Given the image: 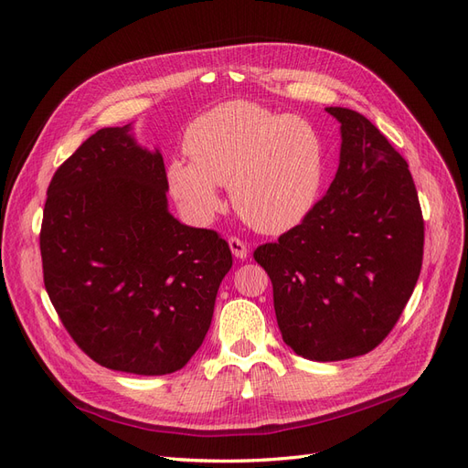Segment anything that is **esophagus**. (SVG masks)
Returning <instances> with one entry per match:
<instances>
[{
	"label": "esophagus",
	"mask_w": 468,
	"mask_h": 468,
	"mask_svg": "<svg viewBox=\"0 0 468 468\" xmlns=\"http://www.w3.org/2000/svg\"><path fill=\"white\" fill-rule=\"evenodd\" d=\"M229 246H230L232 256L238 258V260H246V258L250 256V250H248V246L242 242V239L230 238V239H229Z\"/></svg>",
	"instance_id": "1"
}]
</instances>
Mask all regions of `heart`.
Segmentation results:
<instances>
[{"instance_id": "heart-1", "label": "heart", "mask_w": 468, "mask_h": 468, "mask_svg": "<svg viewBox=\"0 0 468 468\" xmlns=\"http://www.w3.org/2000/svg\"><path fill=\"white\" fill-rule=\"evenodd\" d=\"M186 148L193 160L169 162L167 183L197 224H208L220 212L218 186H230L238 215L265 234L291 230L320 197L324 143L304 117L226 101L191 122Z\"/></svg>"}]
</instances>
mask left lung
<instances>
[{
  "label": "left lung",
  "mask_w": 468,
  "mask_h": 468,
  "mask_svg": "<svg viewBox=\"0 0 468 468\" xmlns=\"http://www.w3.org/2000/svg\"><path fill=\"white\" fill-rule=\"evenodd\" d=\"M342 124L335 177L304 220L253 258L273 282L279 330L296 356H365L414 292L423 218L412 174L361 112L325 107Z\"/></svg>",
  "instance_id": "obj_1"
}]
</instances>
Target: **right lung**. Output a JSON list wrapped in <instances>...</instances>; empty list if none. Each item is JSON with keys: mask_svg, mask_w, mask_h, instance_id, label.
I'll list each match as a JSON object with an SVG mask.
<instances>
[{"mask_svg": "<svg viewBox=\"0 0 468 468\" xmlns=\"http://www.w3.org/2000/svg\"><path fill=\"white\" fill-rule=\"evenodd\" d=\"M162 152L133 124L90 136L56 169L40 229L45 287L64 328L99 365L179 371L201 347L229 244L167 208Z\"/></svg>", "mask_w": 468, "mask_h": 468, "instance_id": "add662e5", "label": "right lung"}]
</instances>
